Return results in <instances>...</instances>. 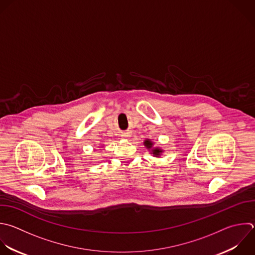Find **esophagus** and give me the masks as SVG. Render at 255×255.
<instances>
[{"mask_svg": "<svg viewBox=\"0 0 255 255\" xmlns=\"http://www.w3.org/2000/svg\"><path fill=\"white\" fill-rule=\"evenodd\" d=\"M123 136H129V134H128V132H125V133L123 134Z\"/></svg>", "mask_w": 255, "mask_h": 255, "instance_id": "obj_1", "label": "esophagus"}]
</instances>
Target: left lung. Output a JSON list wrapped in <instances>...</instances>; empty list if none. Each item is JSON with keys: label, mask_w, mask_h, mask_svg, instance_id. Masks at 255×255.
<instances>
[{"label": "left lung", "mask_w": 255, "mask_h": 255, "mask_svg": "<svg viewBox=\"0 0 255 255\" xmlns=\"http://www.w3.org/2000/svg\"><path fill=\"white\" fill-rule=\"evenodd\" d=\"M144 145L147 147V148H150L151 146H152V142L150 141V140H148V139H146L145 141H144ZM152 153L154 154V155H159V153L161 152V150L160 149H158V148H155V149H152Z\"/></svg>", "instance_id": "obj_1"}]
</instances>
